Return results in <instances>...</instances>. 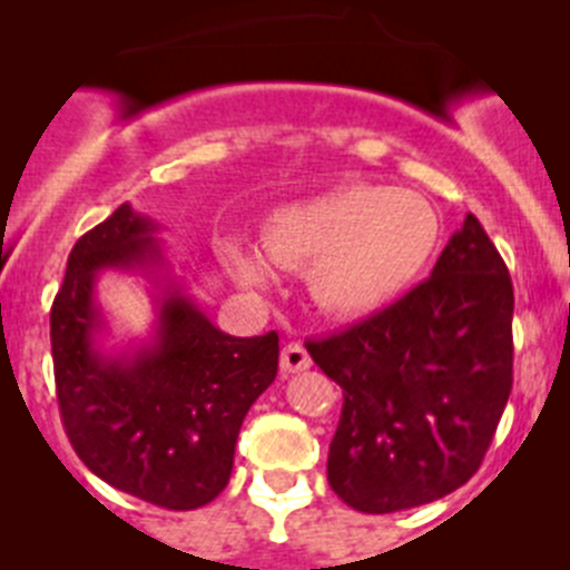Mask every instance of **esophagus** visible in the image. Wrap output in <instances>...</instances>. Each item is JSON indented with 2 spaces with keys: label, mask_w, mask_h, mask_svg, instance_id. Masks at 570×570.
<instances>
[{
  "label": "esophagus",
  "mask_w": 570,
  "mask_h": 570,
  "mask_svg": "<svg viewBox=\"0 0 570 570\" xmlns=\"http://www.w3.org/2000/svg\"><path fill=\"white\" fill-rule=\"evenodd\" d=\"M279 367H282V373H288V375L302 373V370L311 367V356H307V350L302 347V344L291 342V344H285V347H282Z\"/></svg>",
  "instance_id": "esophagus-1"
}]
</instances>
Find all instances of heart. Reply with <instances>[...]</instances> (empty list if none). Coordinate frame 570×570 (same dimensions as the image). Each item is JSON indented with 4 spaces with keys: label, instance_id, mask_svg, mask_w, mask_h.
I'll return each instance as SVG.
<instances>
[{
    "label": "heart",
    "instance_id": "heart-1",
    "mask_svg": "<svg viewBox=\"0 0 570 570\" xmlns=\"http://www.w3.org/2000/svg\"><path fill=\"white\" fill-rule=\"evenodd\" d=\"M441 220L430 200L381 183H347L274 208L259 226L271 263L299 271L311 302L336 322H362L404 299L430 268ZM220 259L243 285H265L257 248L223 239Z\"/></svg>",
    "mask_w": 570,
    "mask_h": 570
}]
</instances>
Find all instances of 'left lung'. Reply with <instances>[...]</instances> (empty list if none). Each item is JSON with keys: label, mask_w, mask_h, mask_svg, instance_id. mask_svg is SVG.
Returning <instances> with one entry per match:
<instances>
[{"label": "left lung", "mask_w": 570, "mask_h": 570, "mask_svg": "<svg viewBox=\"0 0 570 570\" xmlns=\"http://www.w3.org/2000/svg\"><path fill=\"white\" fill-rule=\"evenodd\" d=\"M509 268L474 214L430 279L307 353L342 387L331 489L364 514L415 509L478 472L511 393Z\"/></svg>", "instance_id": "8db88e82"}]
</instances>
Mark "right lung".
Instances as JSON below:
<instances>
[{
  "mask_svg": "<svg viewBox=\"0 0 570 570\" xmlns=\"http://www.w3.org/2000/svg\"><path fill=\"white\" fill-rule=\"evenodd\" d=\"M158 232L124 203L72 245L50 311L56 393L67 438L92 474L146 503L191 511L226 489L243 417L276 379L279 336L223 333ZM109 269L147 282L156 320L144 340L106 344L97 279Z\"/></svg>",
  "mask_w": 570,
  "mask_h": 570,
  "instance_id": "1",
  "label": "right lung"
}]
</instances>
